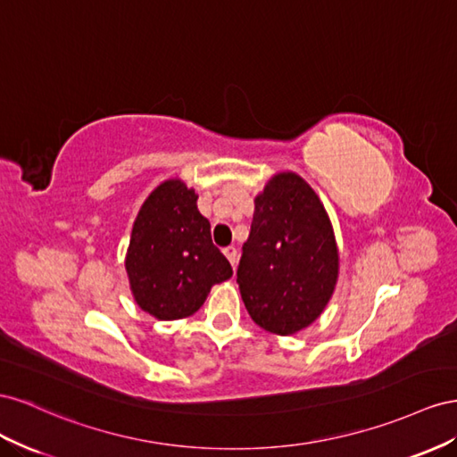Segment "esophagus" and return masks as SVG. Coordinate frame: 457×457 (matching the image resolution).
<instances>
[{"label": "esophagus", "mask_w": 457, "mask_h": 457, "mask_svg": "<svg viewBox=\"0 0 457 457\" xmlns=\"http://www.w3.org/2000/svg\"><path fill=\"white\" fill-rule=\"evenodd\" d=\"M224 254H226V258L229 260V264H231L233 268H236V266H237V249H236V246H226Z\"/></svg>", "instance_id": "1"}]
</instances>
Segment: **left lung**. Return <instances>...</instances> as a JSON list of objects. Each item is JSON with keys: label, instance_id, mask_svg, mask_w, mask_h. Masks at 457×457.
<instances>
[{"label": "left lung", "instance_id": "1", "mask_svg": "<svg viewBox=\"0 0 457 457\" xmlns=\"http://www.w3.org/2000/svg\"><path fill=\"white\" fill-rule=\"evenodd\" d=\"M338 279V246L328 211L308 181L273 174L254 197L249 239L237 268L253 321L281 337L314 323Z\"/></svg>", "mask_w": 457, "mask_h": 457}]
</instances>
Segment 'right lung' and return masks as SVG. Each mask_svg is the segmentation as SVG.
<instances>
[{"label":"right lung","instance_id":"right-lung-1","mask_svg":"<svg viewBox=\"0 0 457 457\" xmlns=\"http://www.w3.org/2000/svg\"><path fill=\"white\" fill-rule=\"evenodd\" d=\"M199 195L170 178L143 201L126 251L129 291L156 320H181L197 312L212 285L233 276L212 245L211 221L197 208Z\"/></svg>","mask_w":457,"mask_h":457}]
</instances>
